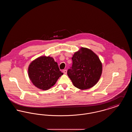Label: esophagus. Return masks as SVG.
<instances>
[{"instance_id": "obj_1", "label": "esophagus", "mask_w": 132, "mask_h": 132, "mask_svg": "<svg viewBox=\"0 0 132 132\" xmlns=\"http://www.w3.org/2000/svg\"><path fill=\"white\" fill-rule=\"evenodd\" d=\"M67 71L66 69L63 70V72H64V73L65 74H67Z\"/></svg>"}]
</instances>
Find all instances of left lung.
Wrapping results in <instances>:
<instances>
[{
    "label": "left lung",
    "mask_w": 132,
    "mask_h": 132,
    "mask_svg": "<svg viewBox=\"0 0 132 132\" xmlns=\"http://www.w3.org/2000/svg\"><path fill=\"white\" fill-rule=\"evenodd\" d=\"M73 64L67 71V75L74 86L81 89L94 87L102 73V63L94 52L82 47L72 58Z\"/></svg>",
    "instance_id": "1"
}]
</instances>
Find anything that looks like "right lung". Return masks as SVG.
<instances>
[{"label":"right lung","mask_w":132,"mask_h":132,"mask_svg":"<svg viewBox=\"0 0 132 132\" xmlns=\"http://www.w3.org/2000/svg\"><path fill=\"white\" fill-rule=\"evenodd\" d=\"M57 63L52 57L40 56L31 62L28 68V75L32 84L42 90L53 86L63 75Z\"/></svg>","instance_id":"right-lung-1"}]
</instances>
